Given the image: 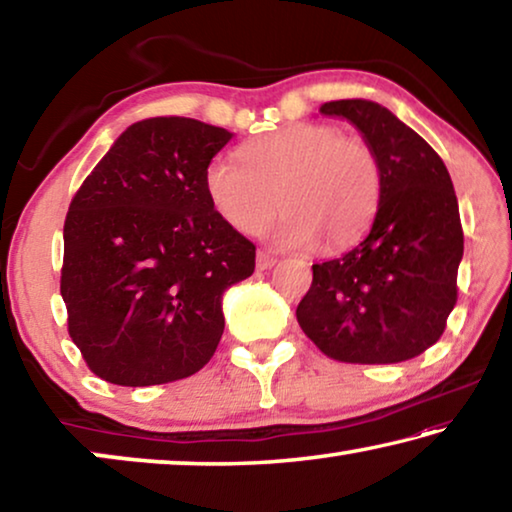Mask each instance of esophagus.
<instances>
[{
	"mask_svg": "<svg viewBox=\"0 0 512 512\" xmlns=\"http://www.w3.org/2000/svg\"><path fill=\"white\" fill-rule=\"evenodd\" d=\"M277 264V257L264 253V250H259L257 253V268L259 271H268V268H273Z\"/></svg>",
	"mask_w": 512,
	"mask_h": 512,
	"instance_id": "1",
	"label": "esophagus"
}]
</instances>
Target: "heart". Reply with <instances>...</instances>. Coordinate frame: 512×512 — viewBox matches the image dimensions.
<instances>
[{
    "label": "heart",
    "mask_w": 512,
    "mask_h": 512,
    "mask_svg": "<svg viewBox=\"0 0 512 512\" xmlns=\"http://www.w3.org/2000/svg\"><path fill=\"white\" fill-rule=\"evenodd\" d=\"M381 187L375 151L327 124L280 128L241 146L239 162L216 158L205 169L207 198L225 223L253 235L280 205L273 239L318 253H339L366 235Z\"/></svg>",
    "instance_id": "heart-1"
}]
</instances>
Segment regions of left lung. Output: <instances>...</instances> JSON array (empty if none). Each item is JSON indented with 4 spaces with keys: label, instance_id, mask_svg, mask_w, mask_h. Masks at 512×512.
I'll list each match as a JSON object with an SVG mask.
<instances>
[{
    "label": "left lung",
    "instance_id": "obj_1",
    "mask_svg": "<svg viewBox=\"0 0 512 512\" xmlns=\"http://www.w3.org/2000/svg\"><path fill=\"white\" fill-rule=\"evenodd\" d=\"M320 112L359 128L384 187L368 237L311 266L298 323L329 359H413L443 336L458 298L463 228L452 178L440 155L379 103L341 99Z\"/></svg>",
    "mask_w": 512,
    "mask_h": 512
}]
</instances>
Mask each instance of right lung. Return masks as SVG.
<instances>
[{
  "instance_id": "right-lung-1",
  "label": "right lung",
  "mask_w": 512,
  "mask_h": 512,
  "mask_svg": "<svg viewBox=\"0 0 512 512\" xmlns=\"http://www.w3.org/2000/svg\"><path fill=\"white\" fill-rule=\"evenodd\" d=\"M232 133L187 117L128 126L69 203L60 296L94 375L117 386L185 379L212 359L223 291L255 244L223 221L205 169Z\"/></svg>"
}]
</instances>
